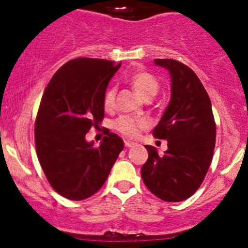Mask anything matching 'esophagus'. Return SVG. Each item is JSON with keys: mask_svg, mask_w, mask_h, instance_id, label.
<instances>
[{"mask_svg": "<svg viewBox=\"0 0 248 248\" xmlns=\"http://www.w3.org/2000/svg\"><path fill=\"white\" fill-rule=\"evenodd\" d=\"M124 146H126V147H133V146H136V144H134V142H132V141H128V140H126V141H124Z\"/></svg>", "mask_w": 248, "mask_h": 248, "instance_id": "1", "label": "esophagus"}]
</instances>
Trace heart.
Returning <instances> with one entry per match:
<instances>
[{"instance_id": "1", "label": "heart", "mask_w": 248, "mask_h": 248, "mask_svg": "<svg viewBox=\"0 0 248 248\" xmlns=\"http://www.w3.org/2000/svg\"><path fill=\"white\" fill-rule=\"evenodd\" d=\"M127 81L133 86V89L145 99H150L158 92L159 84L157 79L151 73L146 71H134L127 77ZM115 98H116V89L110 86L104 92L103 106L107 110L114 109ZM149 126V121L144 117H136L131 115H122L114 122V128L126 138H136L139 131L145 129Z\"/></svg>"}]
</instances>
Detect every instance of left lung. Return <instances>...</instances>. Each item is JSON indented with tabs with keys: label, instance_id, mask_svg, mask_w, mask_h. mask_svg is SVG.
<instances>
[{
	"label": "left lung",
	"instance_id": "left-lung-1",
	"mask_svg": "<svg viewBox=\"0 0 248 248\" xmlns=\"http://www.w3.org/2000/svg\"><path fill=\"white\" fill-rule=\"evenodd\" d=\"M155 63L170 72L171 99L152 131L167 139L163 156L145 145L149 158L141 168L145 186L164 202H182L201 187L214 156L216 124L211 102L197 74L182 62L156 59Z\"/></svg>",
	"mask_w": 248,
	"mask_h": 248
}]
</instances>
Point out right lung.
Masks as SVG:
<instances>
[{
  "label": "right lung",
  "mask_w": 248,
  "mask_h": 248,
  "mask_svg": "<svg viewBox=\"0 0 248 248\" xmlns=\"http://www.w3.org/2000/svg\"><path fill=\"white\" fill-rule=\"evenodd\" d=\"M120 66L78 57L66 62L44 90L34 122L36 152L49 184L64 198L82 201L98 192L124 149L122 139L108 129L99 146L85 140L103 121L104 92Z\"/></svg>",
  "instance_id": "1"
}]
</instances>
